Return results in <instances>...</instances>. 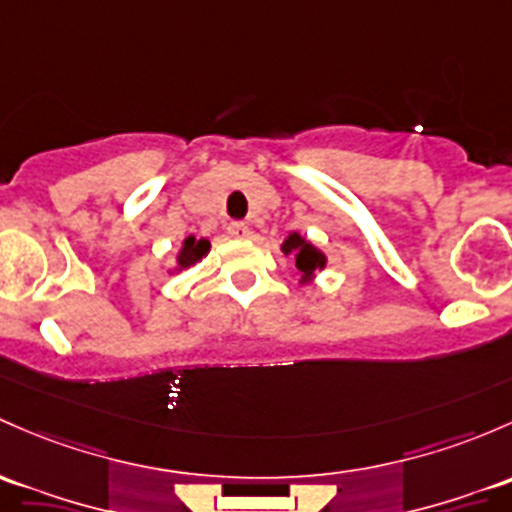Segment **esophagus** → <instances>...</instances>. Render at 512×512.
<instances>
[{
	"label": "esophagus",
	"mask_w": 512,
	"mask_h": 512,
	"mask_svg": "<svg viewBox=\"0 0 512 512\" xmlns=\"http://www.w3.org/2000/svg\"><path fill=\"white\" fill-rule=\"evenodd\" d=\"M228 233L233 235V238H240V240H245V238H250V235H252V230H250V225H247V223H230Z\"/></svg>",
	"instance_id": "34e87169"
}]
</instances>
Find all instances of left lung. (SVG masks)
Segmentation results:
<instances>
[{
    "label": "left lung",
    "instance_id": "obj_1",
    "mask_svg": "<svg viewBox=\"0 0 512 512\" xmlns=\"http://www.w3.org/2000/svg\"><path fill=\"white\" fill-rule=\"evenodd\" d=\"M284 255H292L297 262V270L301 272V284L311 282L316 272H321L326 267V255L319 247L311 245L309 240L301 238L299 233H292L287 240L282 242Z\"/></svg>",
    "mask_w": 512,
    "mask_h": 512
}]
</instances>
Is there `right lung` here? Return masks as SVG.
<instances>
[{"instance_id": "1", "label": "right lung", "mask_w": 512, "mask_h": 512, "mask_svg": "<svg viewBox=\"0 0 512 512\" xmlns=\"http://www.w3.org/2000/svg\"><path fill=\"white\" fill-rule=\"evenodd\" d=\"M208 250H211V242L206 238H193V235H188L184 240V245H181L179 255H176V272L179 270H186V267L196 265V262H201L203 257L208 255Z\"/></svg>"}]
</instances>
